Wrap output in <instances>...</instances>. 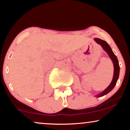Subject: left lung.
I'll return each mask as SVG.
<instances>
[{"instance_id":"1","label":"left lung","mask_w":130,"mask_h":130,"mask_svg":"<svg viewBox=\"0 0 130 130\" xmlns=\"http://www.w3.org/2000/svg\"><path fill=\"white\" fill-rule=\"evenodd\" d=\"M94 40H95V41L96 42V43L99 44V45L102 47V48L104 49V50L107 53L108 56L109 57V58L111 59L113 64V75L111 83H110L109 86H108L104 91L96 95H95V97L99 98L108 94L114 88L115 86L116 85L117 80H118L119 78V74H120V66H119L118 60V58L117 57V56L114 54V53H113L111 47L108 45V44L105 41H104L102 40H101V39L99 38H94Z\"/></svg>"}]
</instances>
